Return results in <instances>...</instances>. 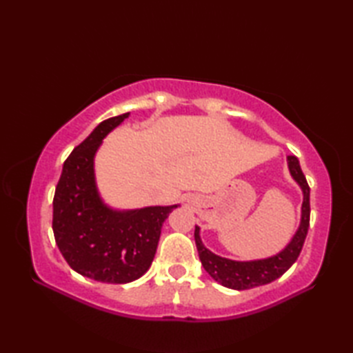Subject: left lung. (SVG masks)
Listing matches in <instances>:
<instances>
[{"instance_id": "8db88e82", "label": "left lung", "mask_w": 353, "mask_h": 353, "mask_svg": "<svg viewBox=\"0 0 353 353\" xmlns=\"http://www.w3.org/2000/svg\"><path fill=\"white\" fill-rule=\"evenodd\" d=\"M287 162L292 179L299 183L303 192V203L299 229L282 252L276 253L274 256L254 261H232L228 258H221L219 254H215L209 249H206L200 239V228L196 226L194 238H196V245L201 265H203L209 276H211L214 281L221 283L223 287H228L232 290H250L254 287H259V285L273 282L277 277H281L287 272V270L294 264L299 254H301L310 228V186L303 176L297 157L288 156Z\"/></svg>"}]
</instances>
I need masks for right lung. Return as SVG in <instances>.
I'll return each instance as SVG.
<instances>
[{"label": "right lung", "instance_id": "add662e5", "mask_svg": "<svg viewBox=\"0 0 353 353\" xmlns=\"http://www.w3.org/2000/svg\"><path fill=\"white\" fill-rule=\"evenodd\" d=\"M129 112L104 119L63 163L52 200V232L65 261L79 274L106 283H129L150 268L161 229L172 206L112 209L95 183L94 157L108 133Z\"/></svg>", "mask_w": 353, "mask_h": 353}]
</instances>
